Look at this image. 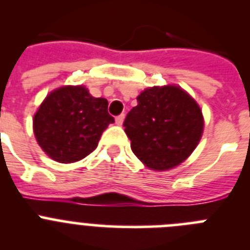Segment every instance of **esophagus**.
Wrapping results in <instances>:
<instances>
[{
	"label": "esophagus",
	"instance_id": "esophagus-1",
	"mask_svg": "<svg viewBox=\"0 0 250 250\" xmlns=\"http://www.w3.org/2000/svg\"><path fill=\"white\" fill-rule=\"evenodd\" d=\"M124 119H125V115H124V114L116 116V119H115V123H116V125L121 126V125H123V123H124Z\"/></svg>",
	"mask_w": 250,
	"mask_h": 250
}]
</instances>
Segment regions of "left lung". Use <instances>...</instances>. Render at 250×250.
<instances>
[{
    "instance_id": "left-lung-1",
    "label": "left lung",
    "mask_w": 250,
    "mask_h": 250,
    "mask_svg": "<svg viewBox=\"0 0 250 250\" xmlns=\"http://www.w3.org/2000/svg\"><path fill=\"white\" fill-rule=\"evenodd\" d=\"M136 100L124 121L132 152L158 171L178 167L202 138L204 119L199 105L175 85L145 89Z\"/></svg>"
}]
</instances>
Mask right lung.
<instances>
[{
    "instance_id": "1",
    "label": "right lung",
    "mask_w": 250,
    "mask_h": 250,
    "mask_svg": "<svg viewBox=\"0 0 250 250\" xmlns=\"http://www.w3.org/2000/svg\"><path fill=\"white\" fill-rule=\"evenodd\" d=\"M107 100L94 98L85 86H62L46 96L34 116V132L43 151L59 163H75L99 144L114 123Z\"/></svg>"
}]
</instances>
